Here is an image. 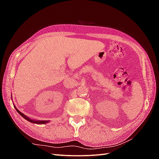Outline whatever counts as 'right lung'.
<instances>
[{
    "mask_svg": "<svg viewBox=\"0 0 159 159\" xmlns=\"http://www.w3.org/2000/svg\"><path fill=\"white\" fill-rule=\"evenodd\" d=\"M12 98V97H11ZM13 107H14V108L16 109V110L17 111V112H18L20 116H21L23 118H25V120H26L27 121H29V122L31 123H33V124H45L46 123H48L49 121L48 120H32V119H30V118L29 117H27L26 116H25V114H23L22 112H20V111L17 109V108L16 107L15 105H13Z\"/></svg>",
    "mask_w": 159,
    "mask_h": 159,
    "instance_id": "add662e5",
    "label": "right lung"
}]
</instances>
